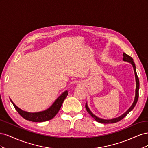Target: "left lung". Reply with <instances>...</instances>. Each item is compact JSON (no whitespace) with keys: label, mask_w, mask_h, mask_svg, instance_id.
<instances>
[{"label":"left lung","mask_w":148,"mask_h":148,"mask_svg":"<svg viewBox=\"0 0 148 148\" xmlns=\"http://www.w3.org/2000/svg\"><path fill=\"white\" fill-rule=\"evenodd\" d=\"M123 60L124 62H127L128 63L131 64L133 66V68L134 70V73H135V80H136V89H135V99H134V101L133 102V104H132V106L130 107V108L125 112L124 114H123L122 115H121L120 116L116 118H114V119H101L99 118V117H97L96 115L94 114L91 111L90 109L89 108V107L88 106L87 102L86 103V106H85V107H86V110L88 112L89 114L91 117L92 118H94L96 122H99V123H116L119 122V121L121 120L122 119H123L125 117L129 114L130 112H131L135 106H136L138 99V97H139V89H140V82H139V78L137 76V73H136V66H135V64L133 62V59H132V57H131L130 56H129L128 55L126 54L125 53H123Z\"/></svg>","instance_id":"left-lung-1"}]
</instances>
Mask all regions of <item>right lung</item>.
<instances>
[{
  "label": "right lung",
  "mask_w": 148,
  "mask_h": 148,
  "mask_svg": "<svg viewBox=\"0 0 148 148\" xmlns=\"http://www.w3.org/2000/svg\"><path fill=\"white\" fill-rule=\"evenodd\" d=\"M67 95H68V91H65L64 92L61 94L59 97H57V99L48 109L42 111L38 112H29L20 109L18 107H17L11 100L10 98V100L13 106L15 107L16 111L22 117H23L25 119L27 120L31 121V122H42L51 120L55 117L58 113V112L59 111Z\"/></svg>",
  "instance_id": "1"
}]
</instances>
